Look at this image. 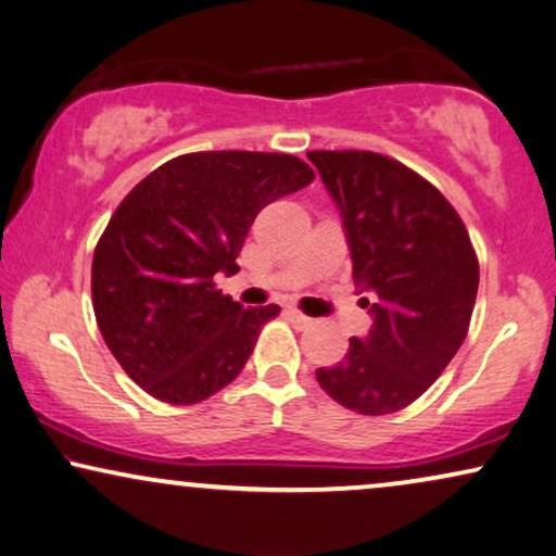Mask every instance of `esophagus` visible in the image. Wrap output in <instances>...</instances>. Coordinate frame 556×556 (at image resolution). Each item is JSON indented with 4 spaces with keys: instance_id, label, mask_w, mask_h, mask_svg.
Returning a JSON list of instances; mask_svg holds the SVG:
<instances>
[{
    "instance_id": "34e87169",
    "label": "esophagus",
    "mask_w": 556,
    "mask_h": 556,
    "mask_svg": "<svg viewBox=\"0 0 556 556\" xmlns=\"http://www.w3.org/2000/svg\"><path fill=\"white\" fill-rule=\"evenodd\" d=\"M287 315H290V317H292V320L300 325V328H307V325H313V317L302 315L298 307H287Z\"/></svg>"
}]
</instances>
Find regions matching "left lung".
I'll use <instances>...</instances> for the list:
<instances>
[{"label": "left lung", "instance_id": "8db88e82", "mask_svg": "<svg viewBox=\"0 0 556 556\" xmlns=\"http://www.w3.org/2000/svg\"><path fill=\"white\" fill-rule=\"evenodd\" d=\"M307 157L343 213L353 282L374 325L317 383L345 409H404L445 371L468 336L478 256L463 218L432 182L379 152L315 150Z\"/></svg>", "mask_w": 556, "mask_h": 556}]
</instances>
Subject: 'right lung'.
<instances>
[{
    "instance_id": "obj_1",
    "label": "right lung",
    "mask_w": 556,
    "mask_h": 556,
    "mask_svg": "<svg viewBox=\"0 0 556 556\" xmlns=\"http://www.w3.org/2000/svg\"><path fill=\"white\" fill-rule=\"evenodd\" d=\"M315 180L282 152H190L118 203L93 251L91 298L109 351L147 394L188 406L231 383L277 305L247 307L216 287L264 205Z\"/></svg>"
}]
</instances>
